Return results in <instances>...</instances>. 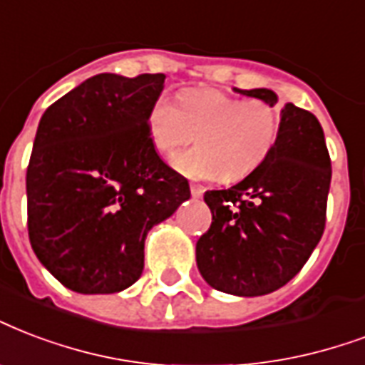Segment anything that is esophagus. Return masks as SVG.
Segmentation results:
<instances>
[{
  "label": "esophagus",
  "instance_id": "esophagus-1",
  "mask_svg": "<svg viewBox=\"0 0 365 365\" xmlns=\"http://www.w3.org/2000/svg\"><path fill=\"white\" fill-rule=\"evenodd\" d=\"M189 189H191V195H193L195 199H199V197H202V193H205V187L199 185V183H191Z\"/></svg>",
  "mask_w": 365,
  "mask_h": 365
}]
</instances>
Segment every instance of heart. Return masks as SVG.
Masks as SVG:
<instances>
[{
  "label": "heart",
  "instance_id": "obj_1",
  "mask_svg": "<svg viewBox=\"0 0 365 365\" xmlns=\"http://www.w3.org/2000/svg\"><path fill=\"white\" fill-rule=\"evenodd\" d=\"M147 135L163 157H170L195 138L197 147L172 160L183 176L210 180L220 174L224 182H239L274 151L279 113L262 99L243 101L218 90H187L180 93V105L166 97L153 101Z\"/></svg>",
  "mask_w": 365,
  "mask_h": 365
}]
</instances>
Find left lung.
Here are the masks:
<instances>
[{"label":"left lung","mask_w":365,"mask_h":365,"mask_svg":"<svg viewBox=\"0 0 365 365\" xmlns=\"http://www.w3.org/2000/svg\"><path fill=\"white\" fill-rule=\"evenodd\" d=\"M277 105L272 90H237ZM331 158L318 118L285 103L266 163L227 189L205 193L212 212L197 241V268L216 291L260 297L299 274L325 230Z\"/></svg>","instance_id":"left-lung-1"}]
</instances>
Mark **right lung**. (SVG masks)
I'll list each match as a JSON object with an SVG mask.
<instances>
[{"label": "right lung", "instance_id": "obj_1", "mask_svg": "<svg viewBox=\"0 0 365 365\" xmlns=\"http://www.w3.org/2000/svg\"><path fill=\"white\" fill-rule=\"evenodd\" d=\"M164 78L97 74L41 116L26 170L28 237L71 291L110 294L133 285L149 230L191 197L147 135Z\"/></svg>", "mask_w": 365, "mask_h": 365}]
</instances>
